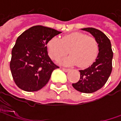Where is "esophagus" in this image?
Here are the masks:
<instances>
[{"label": "esophagus", "mask_w": 121, "mask_h": 121, "mask_svg": "<svg viewBox=\"0 0 121 121\" xmlns=\"http://www.w3.org/2000/svg\"><path fill=\"white\" fill-rule=\"evenodd\" d=\"M62 70L64 71L65 72H68L70 69H65V68H62Z\"/></svg>", "instance_id": "obj_1"}]
</instances>
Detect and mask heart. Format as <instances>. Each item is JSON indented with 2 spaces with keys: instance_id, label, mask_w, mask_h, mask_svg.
I'll return each mask as SVG.
<instances>
[{
  "instance_id": "heart-1",
  "label": "heart",
  "mask_w": 121,
  "mask_h": 121,
  "mask_svg": "<svg viewBox=\"0 0 121 121\" xmlns=\"http://www.w3.org/2000/svg\"><path fill=\"white\" fill-rule=\"evenodd\" d=\"M47 48L50 57L55 60L66 55L69 50L71 55L60 63L65 65H77L79 67L91 65L98 53V44L95 38L79 32L65 35L61 39L53 37L48 42Z\"/></svg>"
}]
</instances>
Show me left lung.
I'll return each mask as SVG.
<instances>
[{
    "label": "left lung",
    "mask_w": 121,
    "mask_h": 121,
    "mask_svg": "<svg viewBox=\"0 0 121 121\" xmlns=\"http://www.w3.org/2000/svg\"><path fill=\"white\" fill-rule=\"evenodd\" d=\"M82 30L90 33L98 44L99 52L95 61L88 68L79 70L80 79L73 87L82 93L95 92L104 86L112 72L113 52L110 41L103 32L93 27L83 28Z\"/></svg>",
    "instance_id": "1"
}]
</instances>
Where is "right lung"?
Here are the masks:
<instances>
[{"mask_svg":"<svg viewBox=\"0 0 121 121\" xmlns=\"http://www.w3.org/2000/svg\"><path fill=\"white\" fill-rule=\"evenodd\" d=\"M62 33L42 26H33L23 32L13 48L10 69L16 85L26 91H36L46 85L54 69L47 43Z\"/></svg>","mask_w":121,"mask_h":121,"instance_id":"right-lung-1","label":"right lung"}]
</instances>
